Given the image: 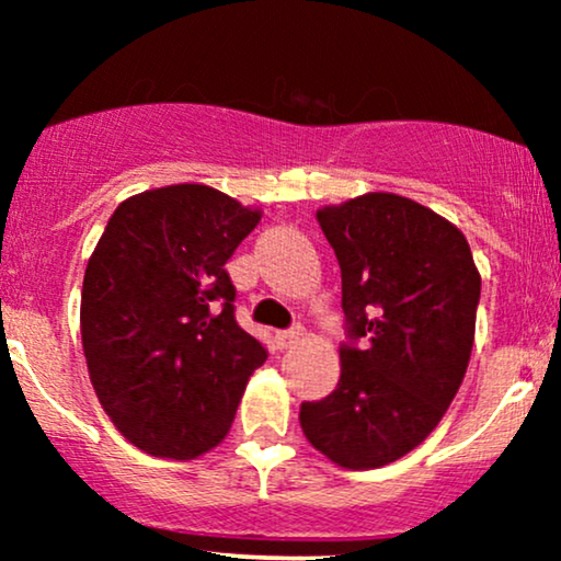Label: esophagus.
<instances>
[{
	"label": "esophagus",
	"instance_id": "obj_1",
	"mask_svg": "<svg viewBox=\"0 0 561 561\" xmlns=\"http://www.w3.org/2000/svg\"><path fill=\"white\" fill-rule=\"evenodd\" d=\"M300 337H302V327H300V324H298V327H289V330L276 332V343H279L282 347L295 345V343H298Z\"/></svg>",
	"mask_w": 561,
	"mask_h": 561
}]
</instances>
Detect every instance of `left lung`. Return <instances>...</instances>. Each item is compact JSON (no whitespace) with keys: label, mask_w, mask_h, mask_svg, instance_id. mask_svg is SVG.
I'll use <instances>...</instances> for the list:
<instances>
[{"label":"left lung","mask_w":561,"mask_h":561,"mask_svg":"<svg viewBox=\"0 0 561 561\" xmlns=\"http://www.w3.org/2000/svg\"><path fill=\"white\" fill-rule=\"evenodd\" d=\"M343 274L340 382L300 403L311 446L347 469L401 459L465 379L480 274L459 229L414 199L371 192L317 214Z\"/></svg>","instance_id":"obj_1"}]
</instances>
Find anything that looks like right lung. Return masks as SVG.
<instances>
[{"instance_id":"obj_1","label":"right lung","mask_w":561,"mask_h":561,"mask_svg":"<svg viewBox=\"0 0 561 561\" xmlns=\"http://www.w3.org/2000/svg\"><path fill=\"white\" fill-rule=\"evenodd\" d=\"M259 210L203 184L141 192L115 208L81 293L94 392L126 440L195 459L229 433L266 347L234 319L227 261Z\"/></svg>"}]
</instances>
